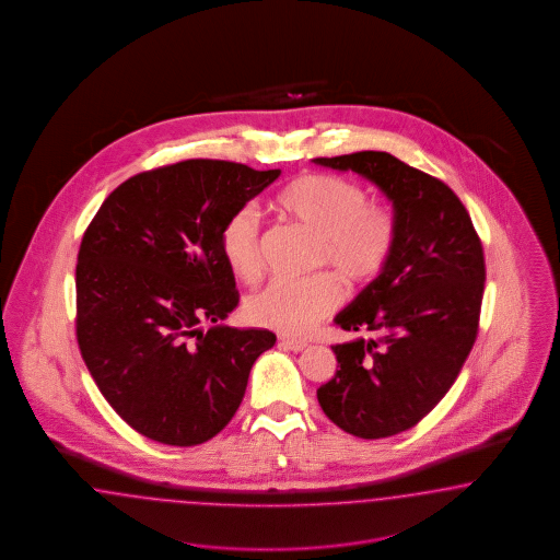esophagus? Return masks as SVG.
Wrapping results in <instances>:
<instances>
[{
  "label": "esophagus",
  "mask_w": 560,
  "mask_h": 560,
  "mask_svg": "<svg viewBox=\"0 0 560 560\" xmlns=\"http://www.w3.org/2000/svg\"><path fill=\"white\" fill-rule=\"evenodd\" d=\"M281 345L289 349V351H293V353H300V351H304L305 347H307L305 340L285 339V337L281 339Z\"/></svg>",
  "instance_id": "esophagus-1"
}]
</instances>
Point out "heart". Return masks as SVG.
<instances>
[{
  "label": "heart",
  "mask_w": 560,
  "mask_h": 560,
  "mask_svg": "<svg viewBox=\"0 0 560 560\" xmlns=\"http://www.w3.org/2000/svg\"><path fill=\"white\" fill-rule=\"evenodd\" d=\"M275 207L318 236L314 265L328 267L351 289L372 285L390 267L398 244V218L388 203L370 201L368 190L337 174H304L275 197ZM221 255L230 271L253 283L262 271V220L242 207L221 230ZM342 300L335 275L310 279L277 277L250 295L246 314L258 326L302 337Z\"/></svg>",
  "instance_id": "heart-1"
}]
</instances>
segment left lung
I'll return each instance as SVG.
<instances>
[{
	"label": "left lung",
	"instance_id": "obj_1",
	"mask_svg": "<svg viewBox=\"0 0 560 560\" xmlns=\"http://www.w3.org/2000/svg\"><path fill=\"white\" fill-rule=\"evenodd\" d=\"M386 192L398 218L390 267L335 323L361 332L335 345L340 370L318 388L324 415L361 440L402 433L454 386L470 355L485 293V253L458 195L386 152L316 158Z\"/></svg>",
	"mask_w": 560,
	"mask_h": 560
}]
</instances>
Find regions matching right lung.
Instances as JSON below:
<instances>
[{"label":"right lung","instance_id":"obj_1","mask_svg":"<svg viewBox=\"0 0 560 560\" xmlns=\"http://www.w3.org/2000/svg\"><path fill=\"white\" fill-rule=\"evenodd\" d=\"M279 174L203 158L145 170L85 228L75 337L102 396L137 433L188 447L236 415L277 337L221 326L240 302L221 230Z\"/></svg>","mask_w":560,"mask_h":560}]
</instances>
